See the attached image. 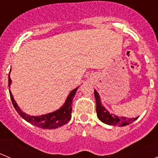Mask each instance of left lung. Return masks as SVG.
<instances>
[{
  "mask_svg": "<svg viewBox=\"0 0 158 158\" xmlns=\"http://www.w3.org/2000/svg\"><path fill=\"white\" fill-rule=\"evenodd\" d=\"M94 95H95V101H96L97 115H98V119L103 123L109 125H114V126H125L138 118V117L133 118H128L126 117L119 118L118 116L110 114L109 111H108L104 106H102L99 95L95 89H94Z\"/></svg>",
  "mask_w": 158,
  "mask_h": 158,
  "instance_id": "8db88e82",
  "label": "left lung"
}]
</instances>
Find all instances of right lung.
<instances>
[{
    "label": "right lung",
    "instance_id": "1",
    "mask_svg": "<svg viewBox=\"0 0 158 158\" xmlns=\"http://www.w3.org/2000/svg\"><path fill=\"white\" fill-rule=\"evenodd\" d=\"M11 83V79L10 78V73H9L8 76V86L10 88ZM79 87L76 89H73L71 92L69 94L68 97L66 98V102L63 104V106L60 108V109L56 110V111H53V112L49 113V114H43V115L39 116H30L29 114H26L23 111L20 110L19 106L16 103L15 100H14V97H13L12 93H11L10 90L9 89L10 92V96L11 102L13 103L14 109L17 111L19 114L23 118L24 120L32 125H35L36 127H39L40 128L44 129H52V128H57L59 127H61L63 125H66L67 122H69L71 119V113H72V102H73V99L74 98L76 92Z\"/></svg>",
    "mask_w": 158,
    "mask_h": 158
}]
</instances>
